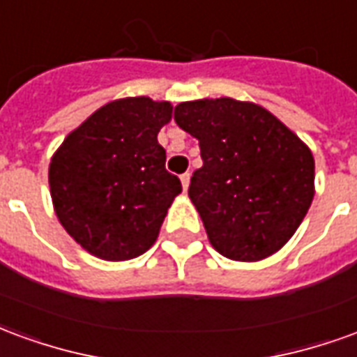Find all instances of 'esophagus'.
Here are the masks:
<instances>
[{
    "mask_svg": "<svg viewBox=\"0 0 357 357\" xmlns=\"http://www.w3.org/2000/svg\"><path fill=\"white\" fill-rule=\"evenodd\" d=\"M181 187H183V191H187V187H189V181H191V176H189V174H183V176H181Z\"/></svg>",
    "mask_w": 357,
    "mask_h": 357,
    "instance_id": "1",
    "label": "esophagus"
}]
</instances>
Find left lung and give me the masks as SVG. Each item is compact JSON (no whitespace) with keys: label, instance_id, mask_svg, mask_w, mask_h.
Returning a JSON list of instances; mask_svg holds the SVG:
<instances>
[{"label":"left lung","instance_id":"8db88e82","mask_svg":"<svg viewBox=\"0 0 357 357\" xmlns=\"http://www.w3.org/2000/svg\"><path fill=\"white\" fill-rule=\"evenodd\" d=\"M174 118L199 139L202 168L191 178L189 199L210 245L237 262L275 255L314 201L310 147L252 101H185L176 107Z\"/></svg>","mask_w":357,"mask_h":357}]
</instances>
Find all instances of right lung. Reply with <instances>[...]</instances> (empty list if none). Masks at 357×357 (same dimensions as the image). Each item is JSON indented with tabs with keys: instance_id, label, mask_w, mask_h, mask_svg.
Returning a JSON list of instances; mask_svg holds the SVG:
<instances>
[{
	"instance_id": "right-lung-1",
	"label": "right lung",
	"mask_w": 357,
	"mask_h": 357,
	"mask_svg": "<svg viewBox=\"0 0 357 357\" xmlns=\"http://www.w3.org/2000/svg\"><path fill=\"white\" fill-rule=\"evenodd\" d=\"M172 102L124 97L97 109L51 156L53 208L84 250L109 262L155 245L181 181L166 170L156 135Z\"/></svg>"
}]
</instances>
